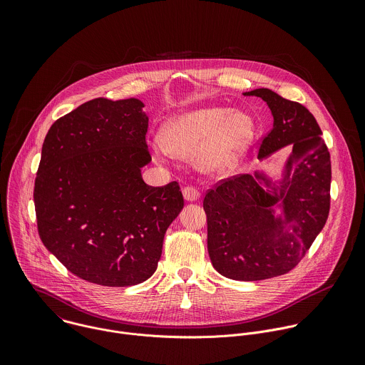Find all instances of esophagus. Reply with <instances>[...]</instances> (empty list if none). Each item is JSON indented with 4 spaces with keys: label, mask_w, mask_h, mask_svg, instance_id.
<instances>
[{
    "label": "esophagus",
    "mask_w": 365,
    "mask_h": 365,
    "mask_svg": "<svg viewBox=\"0 0 365 365\" xmlns=\"http://www.w3.org/2000/svg\"><path fill=\"white\" fill-rule=\"evenodd\" d=\"M183 196H185V199H186L187 202H195V200L199 199L200 192H199L196 187H193V186H186V187L183 189Z\"/></svg>",
    "instance_id": "esophagus-1"
}]
</instances>
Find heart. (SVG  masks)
I'll list each match as a JSON object with an SVG mask.
<instances>
[{"instance_id":"heart-1","label":"heart","mask_w":365,"mask_h":365,"mask_svg":"<svg viewBox=\"0 0 365 365\" xmlns=\"http://www.w3.org/2000/svg\"><path fill=\"white\" fill-rule=\"evenodd\" d=\"M252 135L254 125L248 115L220 107L203 108L170 120L158 150L179 158L197 154L202 170L222 172L237 162Z\"/></svg>"}]
</instances>
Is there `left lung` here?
I'll return each instance as SVG.
<instances>
[{
  "mask_svg": "<svg viewBox=\"0 0 365 365\" xmlns=\"http://www.w3.org/2000/svg\"><path fill=\"white\" fill-rule=\"evenodd\" d=\"M259 96L273 128L259 144L263 160L293 145L280 180L264 173L238 175L210 189L203 199L207 252L215 270L232 280L255 282L294 269L322 231L331 205V158L315 117L302 103L267 88ZM277 204L284 215L276 217Z\"/></svg>",
  "mask_w": 365,
  "mask_h": 365,
  "instance_id": "8db88e82",
  "label": "left lung"
}]
</instances>
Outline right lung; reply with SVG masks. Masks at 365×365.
Here are the masks:
<instances>
[{
    "instance_id": "right-lung-1",
    "label": "right lung",
    "mask_w": 365,
    "mask_h": 365,
    "mask_svg": "<svg viewBox=\"0 0 365 365\" xmlns=\"http://www.w3.org/2000/svg\"><path fill=\"white\" fill-rule=\"evenodd\" d=\"M140 99L95 98L50 127L34 182L44 247L75 276L108 287L145 282L183 207L178 182L144 183L151 162Z\"/></svg>"
}]
</instances>
